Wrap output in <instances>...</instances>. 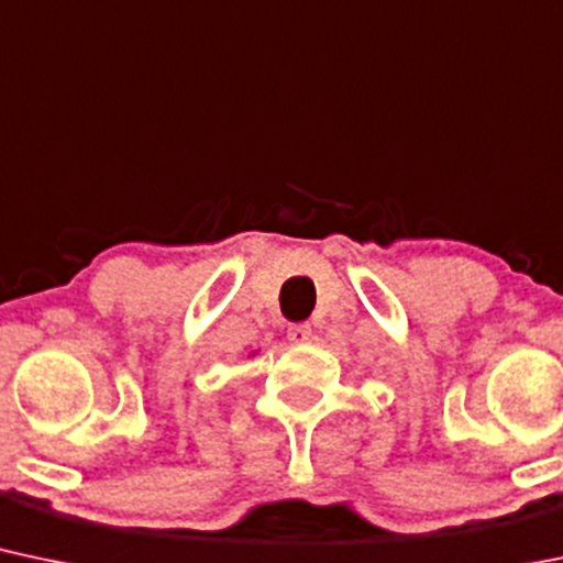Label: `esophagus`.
Returning a JSON list of instances; mask_svg holds the SVG:
<instances>
[{
    "label": "esophagus",
    "instance_id": "esophagus-1",
    "mask_svg": "<svg viewBox=\"0 0 563 563\" xmlns=\"http://www.w3.org/2000/svg\"><path fill=\"white\" fill-rule=\"evenodd\" d=\"M310 339H312V325L310 323H296V325H291V329H288V342L305 344V342H310Z\"/></svg>",
    "mask_w": 563,
    "mask_h": 563
}]
</instances>
